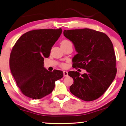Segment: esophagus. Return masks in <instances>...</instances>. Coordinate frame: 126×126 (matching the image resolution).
I'll list each match as a JSON object with an SVG mask.
<instances>
[{
    "label": "esophagus",
    "instance_id": "esophagus-1",
    "mask_svg": "<svg viewBox=\"0 0 126 126\" xmlns=\"http://www.w3.org/2000/svg\"><path fill=\"white\" fill-rule=\"evenodd\" d=\"M63 76H64V77H67V76H68V73H67V71H63Z\"/></svg>",
    "mask_w": 126,
    "mask_h": 126
}]
</instances>
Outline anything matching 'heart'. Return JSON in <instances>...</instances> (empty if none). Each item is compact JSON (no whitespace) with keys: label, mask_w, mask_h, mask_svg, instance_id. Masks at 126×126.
Segmentation results:
<instances>
[{"label":"heart","mask_w":126,"mask_h":126,"mask_svg":"<svg viewBox=\"0 0 126 126\" xmlns=\"http://www.w3.org/2000/svg\"><path fill=\"white\" fill-rule=\"evenodd\" d=\"M71 44V42H70V41H68V40H63V41H62L61 43V45H66V44ZM61 66L65 67H66V65L65 64V63H62Z\"/></svg>","instance_id":"heart-1"}]
</instances>
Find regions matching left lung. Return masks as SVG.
I'll return each mask as SVG.
<instances>
[{
  "label": "left lung",
  "instance_id": "8db88e82",
  "mask_svg": "<svg viewBox=\"0 0 126 126\" xmlns=\"http://www.w3.org/2000/svg\"><path fill=\"white\" fill-rule=\"evenodd\" d=\"M63 35L73 43L78 52L73 59V67L86 71L84 74L68 73L74 80L70 92L84 101L96 99L106 92L116 75L112 41L104 33L89 28L64 30Z\"/></svg>",
  "mask_w": 126,
  "mask_h": 126
}]
</instances>
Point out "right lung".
Wrapping results in <instances>:
<instances>
[{
	"mask_svg": "<svg viewBox=\"0 0 126 126\" xmlns=\"http://www.w3.org/2000/svg\"><path fill=\"white\" fill-rule=\"evenodd\" d=\"M62 33V29L30 31L20 37L12 49L10 69L20 91L28 97L39 99L50 94L55 82L63 72L49 71L44 67V58Z\"/></svg>",
	"mask_w": 126,
	"mask_h": 126,
	"instance_id": "add662e5",
	"label": "right lung"
}]
</instances>
